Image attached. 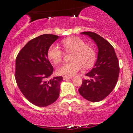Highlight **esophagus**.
<instances>
[{
  "instance_id": "34e87169",
  "label": "esophagus",
  "mask_w": 133,
  "mask_h": 133,
  "mask_svg": "<svg viewBox=\"0 0 133 133\" xmlns=\"http://www.w3.org/2000/svg\"><path fill=\"white\" fill-rule=\"evenodd\" d=\"M63 80H66V79L71 78V77H68V76H63Z\"/></svg>"
}]
</instances>
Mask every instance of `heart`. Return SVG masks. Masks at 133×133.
<instances>
[{
	"label": "heart",
	"instance_id": "b5f03b06",
	"mask_svg": "<svg viewBox=\"0 0 133 133\" xmlns=\"http://www.w3.org/2000/svg\"><path fill=\"white\" fill-rule=\"evenodd\" d=\"M62 44L67 53H73L71 62L66 63L56 70L58 75L73 76L82 68H90L95 63L97 53L92 46L86 44L85 41L78 37H70L62 40ZM48 57L54 64L62 62L63 52L57 45L51 44L48 50Z\"/></svg>",
	"mask_w": 133,
	"mask_h": 133
}]
</instances>
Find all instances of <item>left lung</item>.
Returning <instances> with one entry per match:
<instances>
[{
    "instance_id": "8db88e82",
    "label": "left lung",
    "mask_w": 133,
    "mask_h": 133,
    "mask_svg": "<svg viewBox=\"0 0 133 133\" xmlns=\"http://www.w3.org/2000/svg\"><path fill=\"white\" fill-rule=\"evenodd\" d=\"M90 37L97 45L98 57L94 67L85 75L78 92L83 98L91 102H99L111 93L119 74V61L114 48L106 39L94 32H82Z\"/></svg>"
}]
</instances>
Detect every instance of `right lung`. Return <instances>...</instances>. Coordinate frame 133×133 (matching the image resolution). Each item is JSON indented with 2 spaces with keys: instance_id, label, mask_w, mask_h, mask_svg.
Returning a JSON list of instances; mask_svg holds the SVG:
<instances>
[{
  "instance_id": "right-lung-1",
  "label": "right lung",
  "mask_w": 133,
  "mask_h": 133,
  "mask_svg": "<svg viewBox=\"0 0 133 133\" xmlns=\"http://www.w3.org/2000/svg\"><path fill=\"white\" fill-rule=\"evenodd\" d=\"M59 36L43 34L29 41L16 59L15 78L22 94L31 103L46 107L58 98L62 76L48 81L53 67L48 58V50Z\"/></svg>"
}]
</instances>
